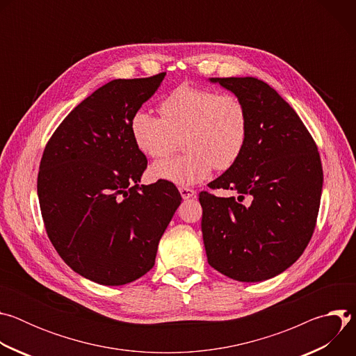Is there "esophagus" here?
Listing matches in <instances>:
<instances>
[{
	"label": "esophagus",
	"instance_id": "obj_1",
	"mask_svg": "<svg viewBox=\"0 0 356 356\" xmlns=\"http://www.w3.org/2000/svg\"><path fill=\"white\" fill-rule=\"evenodd\" d=\"M179 191H180V194H181V197H183L184 200L191 198V197L195 195V191H194L193 188H188V187H180Z\"/></svg>",
	"mask_w": 356,
	"mask_h": 356
}]
</instances>
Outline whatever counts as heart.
Masks as SVG:
<instances>
[{"instance_id":"obj_1","label":"heart","mask_w":356,"mask_h":356,"mask_svg":"<svg viewBox=\"0 0 356 356\" xmlns=\"http://www.w3.org/2000/svg\"><path fill=\"white\" fill-rule=\"evenodd\" d=\"M161 115L138 110L131 120L136 147L149 158H163L181 139L184 155L150 168L158 180L193 186L206 180L214 168L228 169L241 156L248 136V115L234 94L210 87L183 84L161 103Z\"/></svg>"}]
</instances>
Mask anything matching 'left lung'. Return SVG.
Wrapping results in <instances>:
<instances>
[{
	"mask_svg": "<svg viewBox=\"0 0 356 356\" xmlns=\"http://www.w3.org/2000/svg\"><path fill=\"white\" fill-rule=\"evenodd\" d=\"M245 106L248 136L238 161L209 184L235 197L200 193L207 261L238 282H262L290 268L307 248L318 216L323 168L296 111L255 77L210 79Z\"/></svg>",
	"mask_w": 356,
	"mask_h": 356,
	"instance_id": "8db88e82",
	"label": "left lung"
}]
</instances>
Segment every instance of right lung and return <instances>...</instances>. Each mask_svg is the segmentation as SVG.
I'll return each mask as SVG.
<instances>
[{
  "label": "right lung",
  "mask_w": 356,
  "mask_h": 356,
  "mask_svg": "<svg viewBox=\"0 0 356 356\" xmlns=\"http://www.w3.org/2000/svg\"><path fill=\"white\" fill-rule=\"evenodd\" d=\"M165 76L99 87L43 150L38 197L47 236L66 265L98 284L122 286L154 268L159 241L180 206L173 183L138 184L147 161L131 135L132 115Z\"/></svg>",
  "instance_id": "right-lung-1"
}]
</instances>
